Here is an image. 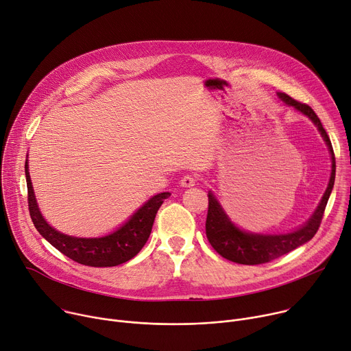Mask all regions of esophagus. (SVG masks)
I'll use <instances>...</instances> for the list:
<instances>
[{"label":"esophagus","instance_id":"obj_1","mask_svg":"<svg viewBox=\"0 0 351 351\" xmlns=\"http://www.w3.org/2000/svg\"><path fill=\"white\" fill-rule=\"evenodd\" d=\"M196 182H197V178H196L195 175H186V176L182 178L180 184H182L183 187H192V186L196 184Z\"/></svg>","mask_w":351,"mask_h":351}]
</instances>
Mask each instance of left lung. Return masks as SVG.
<instances>
[{
    "mask_svg": "<svg viewBox=\"0 0 351 351\" xmlns=\"http://www.w3.org/2000/svg\"><path fill=\"white\" fill-rule=\"evenodd\" d=\"M277 95L284 104L295 108L298 112L308 116L312 120V123L317 127V130H319L321 136L324 137L330 151V158H332L330 180L319 206H317L312 217L302 227L289 234H273V235L266 234L265 235V234H252V232L239 230L235 224H232L226 211L222 210L218 200L214 197V195L208 192V211H207V219H206L207 239L214 247V250H217V253H219L222 258L239 265H262V263L271 262L282 256V254L289 253L297 249L298 246L306 243L308 241H311L316 234V231L319 230L321 221L335 184V175H336L335 152L332 148L330 138L326 130L324 129L319 117L316 116V113L312 110L311 106L293 99L287 93L278 92Z\"/></svg>",
    "mask_w": 351,
    "mask_h": 351,
    "instance_id": "1",
    "label": "left lung"
}]
</instances>
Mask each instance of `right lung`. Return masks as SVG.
I'll return each instance as SVG.
<instances>
[{"mask_svg": "<svg viewBox=\"0 0 351 351\" xmlns=\"http://www.w3.org/2000/svg\"><path fill=\"white\" fill-rule=\"evenodd\" d=\"M25 175L27 184L29 214L39 234L57 250L66 254L67 258L77 263L92 267H112L133 259L149 238L156 211L164 200L171 196L168 192L152 196L130 217L129 221L106 237L77 238L58 232L47 224L40 214L34 187H32L27 159L25 162Z\"/></svg>", "mask_w": 351, "mask_h": 351, "instance_id": "obj_1", "label": "right lung"}]
</instances>
